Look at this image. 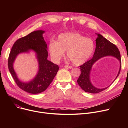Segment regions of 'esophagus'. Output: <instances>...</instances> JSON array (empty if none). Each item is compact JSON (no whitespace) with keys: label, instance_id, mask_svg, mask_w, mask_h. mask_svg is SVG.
I'll return each instance as SVG.
<instances>
[{"label":"esophagus","instance_id":"34e87169","mask_svg":"<svg viewBox=\"0 0 128 128\" xmlns=\"http://www.w3.org/2000/svg\"><path fill=\"white\" fill-rule=\"evenodd\" d=\"M64 68H68V69H72V67L71 66H68V65H65Z\"/></svg>","mask_w":128,"mask_h":128}]
</instances>
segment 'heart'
Returning a JSON list of instances; mask_svg holds the SVG:
<instances>
[{
    "label": "heart",
    "mask_w": 128,
    "mask_h": 128,
    "mask_svg": "<svg viewBox=\"0 0 128 128\" xmlns=\"http://www.w3.org/2000/svg\"><path fill=\"white\" fill-rule=\"evenodd\" d=\"M50 56L55 62H58L67 50V56L76 65L84 64L92 56L95 49L93 40L86 38L78 32L62 33L56 41L52 40L48 45Z\"/></svg>",
    "instance_id": "obj_1"
}]
</instances>
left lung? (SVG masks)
Masks as SVG:
<instances>
[{
  "label": "left lung",
  "mask_w": 128,
  "mask_h": 128,
  "mask_svg": "<svg viewBox=\"0 0 128 128\" xmlns=\"http://www.w3.org/2000/svg\"><path fill=\"white\" fill-rule=\"evenodd\" d=\"M96 34L98 37L96 40V48L95 52L91 60L80 66L81 74L77 80L78 84L81 88L85 92L90 93H98L108 88L119 76L122 64L120 53L117 47L102 35ZM106 56H112L117 58L120 61V69L116 77L112 84L106 88L100 89L94 86L92 84L90 79V74L92 65L98 59Z\"/></svg>",
  "instance_id": "8db88e82"
}]
</instances>
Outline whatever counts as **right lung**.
Here are the masks:
<instances>
[{"label": "right lung", "instance_id": "obj_1", "mask_svg": "<svg viewBox=\"0 0 128 128\" xmlns=\"http://www.w3.org/2000/svg\"><path fill=\"white\" fill-rule=\"evenodd\" d=\"M44 30H37L17 40L13 44L8 58V68L11 74L20 88L32 94H38L45 91L56 75L59 68L47 59V44L43 34ZM33 51L38 63V70L35 77L29 82H24L17 77L13 68L16 57L21 53Z\"/></svg>", "mask_w": 128, "mask_h": 128}]
</instances>
